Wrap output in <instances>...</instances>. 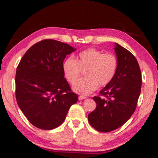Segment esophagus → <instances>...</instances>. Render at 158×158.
<instances>
[{
    "instance_id": "esophagus-1",
    "label": "esophagus",
    "mask_w": 158,
    "mask_h": 158,
    "mask_svg": "<svg viewBox=\"0 0 158 158\" xmlns=\"http://www.w3.org/2000/svg\"><path fill=\"white\" fill-rule=\"evenodd\" d=\"M85 98H87V97H85V96H83V95H81L79 97V100H83V99H85Z\"/></svg>"
}]
</instances>
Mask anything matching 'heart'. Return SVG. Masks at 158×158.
Returning <instances> with one entry per match:
<instances>
[{
	"label": "heart",
	"instance_id": "heart-1",
	"mask_svg": "<svg viewBox=\"0 0 158 158\" xmlns=\"http://www.w3.org/2000/svg\"><path fill=\"white\" fill-rule=\"evenodd\" d=\"M118 59L110 52L103 53L94 48L80 52L76 60L68 57L64 61V75L71 84L79 79L81 71L85 72L86 79L73 86V90L81 95H88L112 82L118 69Z\"/></svg>",
	"mask_w": 158,
	"mask_h": 158
}]
</instances>
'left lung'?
<instances>
[{
  "label": "left lung",
  "instance_id": "obj_1",
  "mask_svg": "<svg viewBox=\"0 0 158 158\" xmlns=\"http://www.w3.org/2000/svg\"><path fill=\"white\" fill-rule=\"evenodd\" d=\"M118 69L109 85L100 91L101 97H94L96 109L88 114L92 127L101 132L119 128L135 112L142 86L141 71L134 55L115 43Z\"/></svg>",
  "mask_w": 158,
  "mask_h": 158
}]
</instances>
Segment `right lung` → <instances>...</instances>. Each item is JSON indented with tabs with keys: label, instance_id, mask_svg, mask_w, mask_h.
Instances as JSON below:
<instances>
[{
	"label": "right lung",
	"instance_id": "right-lung-1",
	"mask_svg": "<svg viewBox=\"0 0 158 158\" xmlns=\"http://www.w3.org/2000/svg\"><path fill=\"white\" fill-rule=\"evenodd\" d=\"M57 40H42L29 48L15 74V97L18 106L36 127L51 130L62 123L78 96L64 78L62 65L75 51Z\"/></svg>",
	"mask_w": 158,
	"mask_h": 158
}]
</instances>
